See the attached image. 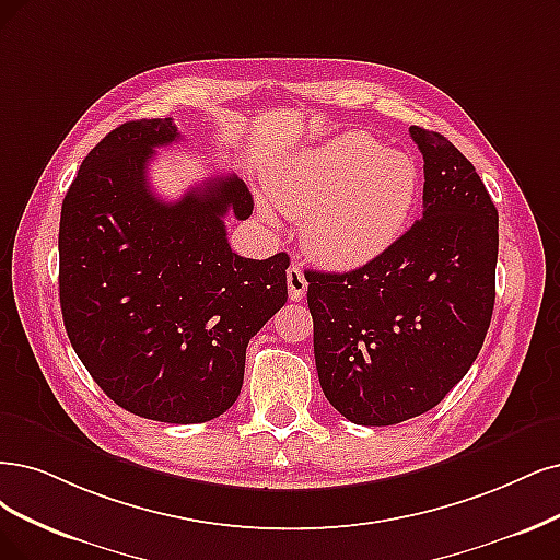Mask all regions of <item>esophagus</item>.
Here are the masks:
<instances>
[{
    "label": "esophagus",
    "instance_id": "1",
    "mask_svg": "<svg viewBox=\"0 0 560 560\" xmlns=\"http://www.w3.org/2000/svg\"><path fill=\"white\" fill-rule=\"evenodd\" d=\"M285 281H288V295H291V300H293V302H298V300H302V298L306 295V288H308V283H306L304 272H302V269H300L298 265H291V267H288Z\"/></svg>",
    "mask_w": 560,
    "mask_h": 560
}]
</instances>
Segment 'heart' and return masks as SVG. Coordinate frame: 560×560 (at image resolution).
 <instances>
[{
    "label": "heart",
    "mask_w": 560,
    "mask_h": 560,
    "mask_svg": "<svg viewBox=\"0 0 560 560\" xmlns=\"http://www.w3.org/2000/svg\"><path fill=\"white\" fill-rule=\"evenodd\" d=\"M272 196L288 217H304L312 256L360 267L401 237L418 196V165L369 133L346 131L288 161Z\"/></svg>",
    "instance_id": "heart-1"
}]
</instances>
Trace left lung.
Segmentation results:
<instances>
[{
	"instance_id": "8db88e82",
	"label": "left lung",
	"mask_w": 560,
	"mask_h": 560,
	"mask_svg": "<svg viewBox=\"0 0 560 560\" xmlns=\"http://www.w3.org/2000/svg\"><path fill=\"white\" fill-rule=\"evenodd\" d=\"M422 219L350 272H306L327 401L364 427L439 406L478 358L491 323L499 212L475 165L422 127Z\"/></svg>"
}]
</instances>
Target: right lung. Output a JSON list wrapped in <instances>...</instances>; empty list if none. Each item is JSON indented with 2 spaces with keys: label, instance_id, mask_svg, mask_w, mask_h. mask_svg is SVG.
<instances>
[{
  "label": "right lung",
  "instance_id": "right-lung-1",
  "mask_svg": "<svg viewBox=\"0 0 560 560\" xmlns=\"http://www.w3.org/2000/svg\"><path fill=\"white\" fill-rule=\"evenodd\" d=\"M175 140L171 117L136 119L82 161L61 202L59 304L75 355L117 406L198 424L237 401L248 339L285 304L291 258L233 254L223 219L254 210L235 175L175 202L152 194L148 165Z\"/></svg>",
  "mask_w": 560,
  "mask_h": 560
}]
</instances>
